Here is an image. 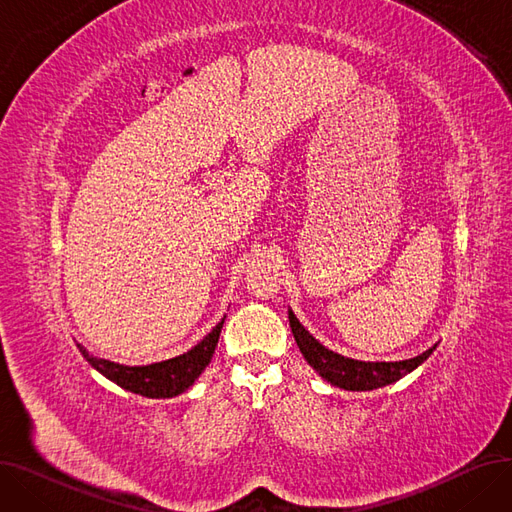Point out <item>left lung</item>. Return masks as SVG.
Returning <instances> with one entry per match:
<instances>
[{"label":"left lung","instance_id":"8db88e82","mask_svg":"<svg viewBox=\"0 0 512 512\" xmlns=\"http://www.w3.org/2000/svg\"><path fill=\"white\" fill-rule=\"evenodd\" d=\"M288 319H290L294 340H297L307 363L330 384L344 388V390H353V392L375 390V388H382V386H388V384L400 380L402 375L413 371L434 351V348H429V351L421 353L419 357H413L407 361H394V363L392 361L390 363H386V361L384 363H369V361L365 363V361H357V359H346L338 353L328 351L324 344H319L301 326V321L294 317L292 311H288Z\"/></svg>","mask_w":512,"mask_h":512}]
</instances>
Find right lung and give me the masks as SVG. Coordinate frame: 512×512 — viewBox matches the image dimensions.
Listing matches in <instances>:
<instances>
[{
	"label": "right lung",
	"instance_id": "right-lung-1",
	"mask_svg": "<svg viewBox=\"0 0 512 512\" xmlns=\"http://www.w3.org/2000/svg\"><path fill=\"white\" fill-rule=\"evenodd\" d=\"M222 326L224 319L188 353L143 367H128L107 359H97L89 355L83 344L76 346L99 373H103L107 380H112L120 388L147 398H172L176 394H182L188 386H193L201 371L209 365L215 353V346H218Z\"/></svg>",
	"mask_w": 512,
	"mask_h": 512
}]
</instances>
